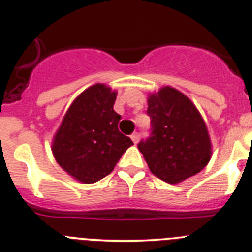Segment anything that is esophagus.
<instances>
[{"instance_id":"1","label":"esophagus","mask_w":252,"mask_h":252,"mask_svg":"<svg viewBox=\"0 0 252 252\" xmlns=\"http://www.w3.org/2000/svg\"><path fill=\"white\" fill-rule=\"evenodd\" d=\"M131 140L134 141V144H138L139 142V140H140V134L139 133H134V134H131Z\"/></svg>"}]
</instances>
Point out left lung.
<instances>
[{
	"instance_id": "8db88e82",
	"label": "left lung",
	"mask_w": 252,
	"mask_h": 252,
	"mask_svg": "<svg viewBox=\"0 0 252 252\" xmlns=\"http://www.w3.org/2000/svg\"><path fill=\"white\" fill-rule=\"evenodd\" d=\"M151 135L138 144L150 171L177 184L207 166L212 145L204 118L194 103L171 86L147 98Z\"/></svg>"
}]
</instances>
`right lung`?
<instances>
[{"label":"right lung","mask_w":252,"mask_h":252,"mask_svg":"<svg viewBox=\"0 0 252 252\" xmlns=\"http://www.w3.org/2000/svg\"><path fill=\"white\" fill-rule=\"evenodd\" d=\"M116 97L117 91L105 84L88 88L73 101L53 138L57 163L84 184L110 174L133 145L118 130L121 116L113 110Z\"/></svg>","instance_id":"obj_1"}]
</instances>
